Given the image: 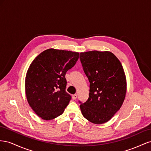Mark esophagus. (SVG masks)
<instances>
[{"mask_svg": "<svg viewBox=\"0 0 151 151\" xmlns=\"http://www.w3.org/2000/svg\"><path fill=\"white\" fill-rule=\"evenodd\" d=\"M77 97H78V96H77V94H74V95H73V96H72V99L73 100H75L77 98Z\"/></svg>", "mask_w": 151, "mask_h": 151, "instance_id": "esophagus-1", "label": "esophagus"}]
</instances>
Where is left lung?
Returning a JSON list of instances; mask_svg holds the SVG:
<instances>
[{
  "label": "left lung",
  "mask_w": 151,
  "mask_h": 151,
  "mask_svg": "<svg viewBox=\"0 0 151 151\" xmlns=\"http://www.w3.org/2000/svg\"><path fill=\"white\" fill-rule=\"evenodd\" d=\"M80 61L90 82L87 101H80L84 117L94 124H102L122 107L127 92V80L119 59L109 51L81 52Z\"/></svg>",
  "instance_id": "1"
}]
</instances>
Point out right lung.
<instances>
[{
  "instance_id": "obj_1",
  "label": "right lung",
  "mask_w": 151,
  "mask_h": 151,
  "mask_svg": "<svg viewBox=\"0 0 151 151\" xmlns=\"http://www.w3.org/2000/svg\"><path fill=\"white\" fill-rule=\"evenodd\" d=\"M79 53L49 49L43 51L30 64L25 78L29 105L45 120L63 113L71 97L66 92V72L75 66Z\"/></svg>"
}]
</instances>
